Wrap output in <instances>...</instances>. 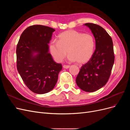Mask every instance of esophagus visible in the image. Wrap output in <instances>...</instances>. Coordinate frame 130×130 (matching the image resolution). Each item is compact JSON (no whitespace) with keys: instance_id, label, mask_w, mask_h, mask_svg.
Listing matches in <instances>:
<instances>
[{"instance_id":"34e87169","label":"esophagus","mask_w":130,"mask_h":130,"mask_svg":"<svg viewBox=\"0 0 130 130\" xmlns=\"http://www.w3.org/2000/svg\"><path fill=\"white\" fill-rule=\"evenodd\" d=\"M70 67L69 66H67V65H63V68H64V69H68Z\"/></svg>"}]
</instances>
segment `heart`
I'll return each mask as SVG.
<instances>
[{
    "instance_id": "1",
    "label": "heart",
    "mask_w": 130,
    "mask_h": 130,
    "mask_svg": "<svg viewBox=\"0 0 130 130\" xmlns=\"http://www.w3.org/2000/svg\"><path fill=\"white\" fill-rule=\"evenodd\" d=\"M58 38L49 44L50 54L56 62L63 60L67 52L68 60L79 64L87 62L93 56L95 43L92 35L69 30L61 33Z\"/></svg>"
}]
</instances>
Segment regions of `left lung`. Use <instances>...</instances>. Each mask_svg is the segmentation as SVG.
Masks as SVG:
<instances>
[{
  "label": "left lung",
  "instance_id": "obj_1",
  "mask_svg": "<svg viewBox=\"0 0 130 130\" xmlns=\"http://www.w3.org/2000/svg\"><path fill=\"white\" fill-rule=\"evenodd\" d=\"M95 40V50L90 60L82 66L76 78L77 86L87 92H93L106 85L115 62L111 37L101 26L86 23Z\"/></svg>",
  "mask_w": 130,
  "mask_h": 130
}]
</instances>
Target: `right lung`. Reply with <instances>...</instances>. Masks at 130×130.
<instances>
[{
  "label": "right lung",
  "instance_id": "add662e5",
  "mask_svg": "<svg viewBox=\"0 0 130 130\" xmlns=\"http://www.w3.org/2000/svg\"><path fill=\"white\" fill-rule=\"evenodd\" d=\"M55 31L46 26H30L23 31L17 45L18 72L35 93L45 94L53 90L62 68L49 53L48 44Z\"/></svg>",
  "mask_w": 130,
  "mask_h": 130
}]
</instances>
